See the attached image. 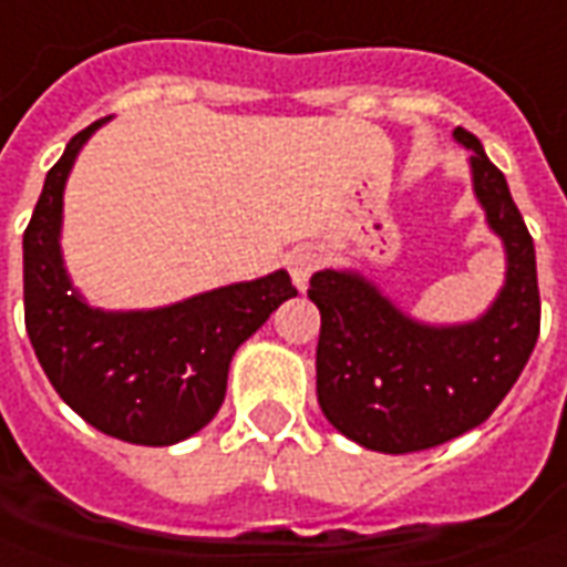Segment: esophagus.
Returning <instances> with one entry per match:
<instances>
[{"instance_id":"1","label":"esophagus","mask_w":567,"mask_h":567,"mask_svg":"<svg viewBox=\"0 0 567 567\" xmlns=\"http://www.w3.org/2000/svg\"><path fill=\"white\" fill-rule=\"evenodd\" d=\"M321 267V255L312 248H297L288 255V272H291V282L303 291L309 285V276Z\"/></svg>"}]
</instances>
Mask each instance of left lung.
Instances as JSON below:
<instances>
[{
	"label": "left lung",
	"mask_w": 567,
	"mask_h": 567,
	"mask_svg": "<svg viewBox=\"0 0 567 567\" xmlns=\"http://www.w3.org/2000/svg\"><path fill=\"white\" fill-rule=\"evenodd\" d=\"M471 148L474 194L507 251V279L486 316L434 328L410 319L380 288L349 270L309 279L321 312L316 392L340 434L377 452H419L483 425L519 380L540 333L535 243L507 178L474 133H452Z\"/></svg>",
	"instance_id": "left-lung-1"
}]
</instances>
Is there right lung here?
Here are the masks:
<instances>
[{"instance_id":"1","label":"right lung","mask_w":567,"mask_h":567,"mask_svg":"<svg viewBox=\"0 0 567 567\" xmlns=\"http://www.w3.org/2000/svg\"><path fill=\"white\" fill-rule=\"evenodd\" d=\"M109 117L69 140L44 178L23 230V316L56 394L109 437L169 446L209 425L227 392L230 358L297 288L276 270L145 312L87 307L60 255L63 187L84 142Z\"/></svg>"}]
</instances>
